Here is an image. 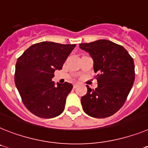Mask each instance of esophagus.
<instances>
[{"mask_svg": "<svg viewBox=\"0 0 148 148\" xmlns=\"http://www.w3.org/2000/svg\"><path fill=\"white\" fill-rule=\"evenodd\" d=\"M77 86H78V84H73V88H76Z\"/></svg>", "mask_w": 148, "mask_h": 148, "instance_id": "1", "label": "esophagus"}]
</instances>
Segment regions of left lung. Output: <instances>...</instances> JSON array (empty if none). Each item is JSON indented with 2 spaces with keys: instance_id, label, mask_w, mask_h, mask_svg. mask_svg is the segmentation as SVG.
<instances>
[{
  "instance_id": "obj_1",
  "label": "left lung",
  "mask_w": 148,
  "mask_h": 148,
  "mask_svg": "<svg viewBox=\"0 0 148 148\" xmlns=\"http://www.w3.org/2000/svg\"><path fill=\"white\" fill-rule=\"evenodd\" d=\"M79 47L93 58L98 83L94 90L87 85L88 93L81 98L83 110L96 118L110 117L123 106L132 89L135 81L133 59L122 45L110 40L81 43Z\"/></svg>"
}]
</instances>
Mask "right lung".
I'll use <instances>...</instances> for the list:
<instances>
[{
    "label": "right lung",
    "mask_w": 148,
    "mask_h": 148,
    "mask_svg": "<svg viewBox=\"0 0 148 148\" xmlns=\"http://www.w3.org/2000/svg\"><path fill=\"white\" fill-rule=\"evenodd\" d=\"M75 44L41 42L34 44L18 58L15 84L25 107L42 118H52L64 112L73 84L52 82Z\"/></svg>",
    "instance_id": "add662e5"
}]
</instances>
